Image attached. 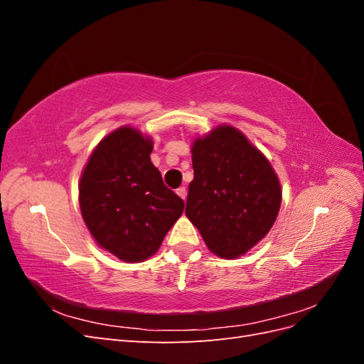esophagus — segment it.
Instances as JSON below:
<instances>
[{
  "instance_id": "esophagus-1",
  "label": "esophagus",
  "mask_w": 364,
  "mask_h": 364,
  "mask_svg": "<svg viewBox=\"0 0 364 364\" xmlns=\"http://www.w3.org/2000/svg\"><path fill=\"white\" fill-rule=\"evenodd\" d=\"M176 193H178V194H179V197H182L183 200L186 199V188H185V186H181V188L176 190Z\"/></svg>"
}]
</instances>
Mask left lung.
I'll return each instance as SVG.
<instances>
[{"label":"left lung","mask_w":364,"mask_h":364,"mask_svg":"<svg viewBox=\"0 0 364 364\" xmlns=\"http://www.w3.org/2000/svg\"><path fill=\"white\" fill-rule=\"evenodd\" d=\"M194 179L185 214L208 249L222 258L243 255L267 235L281 206L270 162L235 127L220 126L191 149Z\"/></svg>","instance_id":"1"}]
</instances>
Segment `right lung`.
Returning a JSON list of instances; mask_svg holds the SVG:
<instances>
[{"label":"right lung","instance_id":"1","mask_svg":"<svg viewBox=\"0 0 364 364\" xmlns=\"http://www.w3.org/2000/svg\"><path fill=\"white\" fill-rule=\"evenodd\" d=\"M151 149L150 138L119 127L95 147L80 179L87 229L103 249L127 262L151 257L185 206L164 185L150 161Z\"/></svg>","mask_w":364,"mask_h":364}]
</instances>
